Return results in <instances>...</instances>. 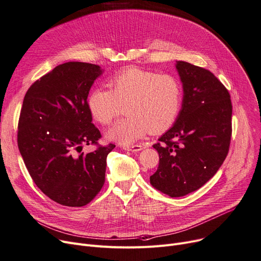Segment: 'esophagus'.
Returning a JSON list of instances; mask_svg holds the SVG:
<instances>
[{
	"label": "esophagus",
	"instance_id": "1",
	"mask_svg": "<svg viewBox=\"0 0 261 261\" xmlns=\"http://www.w3.org/2000/svg\"><path fill=\"white\" fill-rule=\"evenodd\" d=\"M144 147L142 145H132V146H125L123 147V149L127 150V151H133V152H138V151H141V150L143 149Z\"/></svg>",
	"mask_w": 261,
	"mask_h": 261
}]
</instances>
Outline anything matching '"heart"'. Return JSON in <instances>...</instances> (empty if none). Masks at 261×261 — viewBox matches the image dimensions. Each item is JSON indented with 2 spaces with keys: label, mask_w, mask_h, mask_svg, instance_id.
Wrapping results in <instances>:
<instances>
[{
  "label": "heart",
  "mask_w": 261,
  "mask_h": 261,
  "mask_svg": "<svg viewBox=\"0 0 261 261\" xmlns=\"http://www.w3.org/2000/svg\"><path fill=\"white\" fill-rule=\"evenodd\" d=\"M109 89L96 88L88 95V107L96 121L111 123L126 105L128 114L107 131V138L130 145L148 133L168 130L180 114L183 88L170 74L129 67L115 74Z\"/></svg>",
  "instance_id": "1"
}]
</instances>
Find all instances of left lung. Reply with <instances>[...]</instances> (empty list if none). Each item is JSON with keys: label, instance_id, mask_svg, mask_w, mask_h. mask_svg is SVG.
Listing matches in <instances>:
<instances>
[{"label": "left lung", "instance_id": "obj_1", "mask_svg": "<svg viewBox=\"0 0 261 261\" xmlns=\"http://www.w3.org/2000/svg\"><path fill=\"white\" fill-rule=\"evenodd\" d=\"M183 103L174 125L153 145L160 155L150 183L171 198L202 187L221 167L231 138L230 95L211 71L177 61Z\"/></svg>", "mask_w": 261, "mask_h": 261}]
</instances>
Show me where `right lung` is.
Returning <instances> with one entry per match:
<instances>
[{
    "label": "right lung",
    "mask_w": 261,
    "mask_h": 261,
    "mask_svg": "<svg viewBox=\"0 0 261 261\" xmlns=\"http://www.w3.org/2000/svg\"><path fill=\"white\" fill-rule=\"evenodd\" d=\"M99 75L96 64H60L34 82L21 108L18 147L25 166L38 188L64 206H85L97 196L105 184L107 155L115 147L98 144L101 134L88 107ZM84 144L98 148L85 155Z\"/></svg>",
    "instance_id": "right-lung-1"
}]
</instances>
